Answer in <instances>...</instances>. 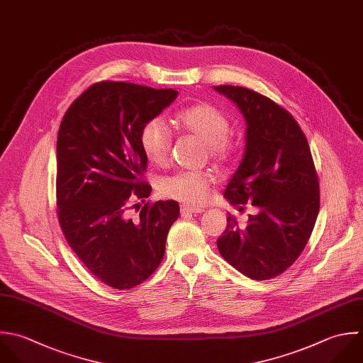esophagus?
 Returning <instances> with one entry per match:
<instances>
[{"mask_svg": "<svg viewBox=\"0 0 363 363\" xmlns=\"http://www.w3.org/2000/svg\"><path fill=\"white\" fill-rule=\"evenodd\" d=\"M203 209L202 208H189V206H181V213L182 215H198V213H202Z\"/></svg>", "mask_w": 363, "mask_h": 363, "instance_id": "esophagus-1", "label": "esophagus"}]
</instances>
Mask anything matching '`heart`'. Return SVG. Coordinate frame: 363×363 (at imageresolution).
Returning a JSON list of instances; mask_svg holds the SVG:
<instances>
[{
  "instance_id": "obj_1",
  "label": "heart",
  "mask_w": 363,
  "mask_h": 363,
  "mask_svg": "<svg viewBox=\"0 0 363 363\" xmlns=\"http://www.w3.org/2000/svg\"><path fill=\"white\" fill-rule=\"evenodd\" d=\"M175 124L201 138L211 160L226 162L232 160L239 143L229 134L228 117L209 103H198L189 106L175 114ZM141 148L147 160L162 167L169 160L172 135L168 127L160 120H151L144 124L140 134ZM213 178L205 171H179L165 178L161 185V194L177 199L188 206L203 205L212 192Z\"/></svg>"
}]
</instances>
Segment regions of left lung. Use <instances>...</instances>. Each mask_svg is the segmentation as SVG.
Masks as SVG:
<instances>
[{
  "mask_svg": "<svg viewBox=\"0 0 363 363\" xmlns=\"http://www.w3.org/2000/svg\"><path fill=\"white\" fill-rule=\"evenodd\" d=\"M245 116L246 150L225 198L252 203L246 226L228 216L218 239L222 257L253 280L286 272L303 253L320 211V182L308 141L296 118L272 99L240 86H215Z\"/></svg>",
  "mask_w": 363,
  "mask_h": 363,
  "instance_id": "8db88e82",
  "label": "left lung"
}]
</instances>
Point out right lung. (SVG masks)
<instances>
[{
  "label": "right lung",
  "instance_id": "add662e5",
  "mask_svg": "<svg viewBox=\"0 0 363 363\" xmlns=\"http://www.w3.org/2000/svg\"><path fill=\"white\" fill-rule=\"evenodd\" d=\"M178 96L127 82H99L67 108L57 133L56 205L66 242L101 283L128 290L160 266L167 235L179 216L175 201L145 202L147 157L140 134Z\"/></svg>",
  "mask_w": 363,
  "mask_h": 363
}]
</instances>
